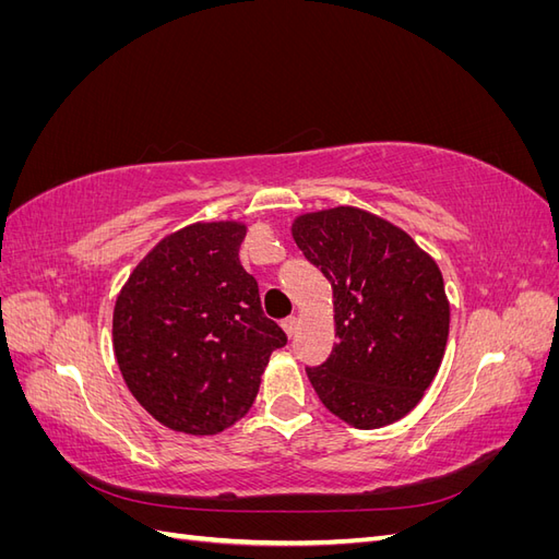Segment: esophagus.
Segmentation results:
<instances>
[{"label": "esophagus", "instance_id": "obj_1", "mask_svg": "<svg viewBox=\"0 0 559 559\" xmlns=\"http://www.w3.org/2000/svg\"><path fill=\"white\" fill-rule=\"evenodd\" d=\"M282 329H284L286 335L292 337V335L296 333V329H298V319H296V317H286V319L282 321Z\"/></svg>", "mask_w": 559, "mask_h": 559}]
</instances>
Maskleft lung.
Here are the masks:
<instances>
[{"instance_id":"8db88e82","label":"left lung","mask_w":559,"mask_h":559,"mask_svg":"<svg viewBox=\"0 0 559 559\" xmlns=\"http://www.w3.org/2000/svg\"><path fill=\"white\" fill-rule=\"evenodd\" d=\"M292 235L333 289L337 343L308 368L319 401L354 429L394 425L443 361L450 302L441 270L408 233L359 207L300 214Z\"/></svg>"}]
</instances>
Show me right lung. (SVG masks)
Returning <instances> with one entry per match:
<instances>
[{"label": "right lung", "mask_w": 559, "mask_h": 559, "mask_svg": "<svg viewBox=\"0 0 559 559\" xmlns=\"http://www.w3.org/2000/svg\"><path fill=\"white\" fill-rule=\"evenodd\" d=\"M245 235L240 222L165 235L116 298L118 370L142 408L173 431L233 427L257 399L270 354L286 345L240 263Z\"/></svg>", "instance_id": "obj_1"}]
</instances>
